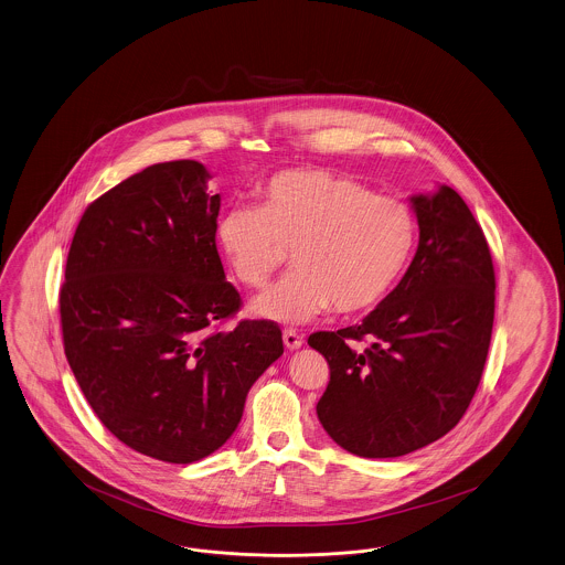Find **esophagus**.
I'll list each match as a JSON object with an SVG mask.
<instances>
[{"label": "esophagus", "mask_w": 565, "mask_h": 565, "mask_svg": "<svg viewBox=\"0 0 565 565\" xmlns=\"http://www.w3.org/2000/svg\"><path fill=\"white\" fill-rule=\"evenodd\" d=\"M284 344H286L290 351H296V349H300V347L305 344V339H302L296 330H286V332H284Z\"/></svg>", "instance_id": "esophagus-1"}]
</instances>
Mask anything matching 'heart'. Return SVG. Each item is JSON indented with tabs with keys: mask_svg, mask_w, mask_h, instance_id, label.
Listing matches in <instances>:
<instances>
[{
	"mask_svg": "<svg viewBox=\"0 0 565 565\" xmlns=\"http://www.w3.org/2000/svg\"><path fill=\"white\" fill-rule=\"evenodd\" d=\"M260 205H233L216 235L233 273L263 288L294 249L296 271L252 300L254 316L305 323L326 313H362L395 286L416 242L409 205L374 195L326 170H286L258 191Z\"/></svg>",
	"mask_w": 565,
	"mask_h": 565,
	"instance_id": "heart-1",
	"label": "heart"
}]
</instances>
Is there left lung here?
I'll return each mask as SVG.
<instances>
[{
  "mask_svg": "<svg viewBox=\"0 0 565 565\" xmlns=\"http://www.w3.org/2000/svg\"><path fill=\"white\" fill-rule=\"evenodd\" d=\"M409 203L420 237L395 290L360 326L309 337L330 365L317 418L363 458L404 456L454 429L492 339L494 265L469 205L448 184Z\"/></svg>",
  "mask_w": 565,
  "mask_h": 565,
  "instance_id": "1",
  "label": "left lung"
}]
</instances>
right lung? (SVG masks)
I'll return each mask as SVG.
<instances>
[{
	"label": "right lung",
	"mask_w": 565,
	"mask_h": 565,
	"mask_svg": "<svg viewBox=\"0 0 565 565\" xmlns=\"http://www.w3.org/2000/svg\"><path fill=\"white\" fill-rule=\"evenodd\" d=\"M193 159L145 168L92 202L61 288L68 365L100 423L172 465L218 450L284 353L273 321L218 332L242 298L216 249L221 195Z\"/></svg>",
	"instance_id": "obj_1"
}]
</instances>
